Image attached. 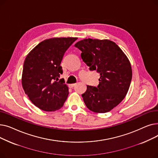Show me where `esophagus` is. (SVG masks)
Wrapping results in <instances>:
<instances>
[{
	"mask_svg": "<svg viewBox=\"0 0 158 158\" xmlns=\"http://www.w3.org/2000/svg\"><path fill=\"white\" fill-rule=\"evenodd\" d=\"M76 83H73V84H70L69 86V87L70 88H73V86H76Z\"/></svg>",
	"mask_w": 158,
	"mask_h": 158,
	"instance_id": "esophagus-1",
	"label": "esophagus"
}]
</instances>
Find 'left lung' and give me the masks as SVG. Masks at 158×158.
<instances>
[{
  "mask_svg": "<svg viewBox=\"0 0 158 158\" xmlns=\"http://www.w3.org/2000/svg\"><path fill=\"white\" fill-rule=\"evenodd\" d=\"M89 67L100 73L99 84L87 86L82 98L88 108L95 113L108 112L125 98L132 79V69L127 56L113 41L84 39L75 44Z\"/></svg>",
  "mask_w": 158,
  "mask_h": 158,
  "instance_id": "left-lung-1",
  "label": "left lung"
}]
</instances>
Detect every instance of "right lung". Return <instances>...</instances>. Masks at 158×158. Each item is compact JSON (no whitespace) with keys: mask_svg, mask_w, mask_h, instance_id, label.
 <instances>
[{"mask_svg":"<svg viewBox=\"0 0 158 158\" xmlns=\"http://www.w3.org/2000/svg\"><path fill=\"white\" fill-rule=\"evenodd\" d=\"M77 38H54L36 45L27 56L22 84L30 101L38 108L54 111L63 106L69 95L64 79H60L63 56Z\"/></svg>","mask_w":158,"mask_h":158,"instance_id":"right-lung-1","label":"right lung"}]
</instances>
